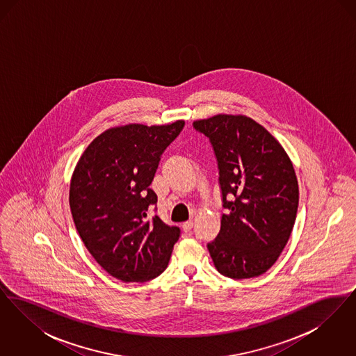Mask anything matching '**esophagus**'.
<instances>
[{"label":"esophagus","instance_id":"1","mask_svg":"<svg viewBox=\"0 0 356 356\" xmlns=\"http://www.w3.org/2000/svg\"><path fill=\"white\" fill-rule=\"evenodd\" d=\"M192 227H193V221L192 220L184 221V222L181 224V228H183L184 232H189V231L192 229Z\"/></svg>","mask_w":356,"mask_h":356}]
</instances>
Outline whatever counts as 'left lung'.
<instances>
[{
    "label": "left lung",
    "mask_w": 356,
    "mask_h": 356,
    "mask_svg": "<svg viewBox=\"0 0 356 356\" xmlns=\"http://www.w3.org/2000/svg\"><path fill=\"white\" fill-rule=\"evenodd\" d=\"M208 137L219 170L218 236L207 244L215 267L232 279L268 271L292 232L299 186L283 147L250 118L218 115L193 122Z\"/></svg>",
    "instance_id": "8db88e82"
}]
</instances>
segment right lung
<instances>
[{"instance_id": "1", "label": "right lung", "mask_w": 356, "mask_h": 356, "mask_svg": "<svg viewBox=\"0 0 356 356\" xmlns=\"http://www.w3.org/2000/svg\"><path fill=\"white\" fill-rule=\"evenodd\" d=\"M170 125L129 124L96 137L73 172L69 205L85 247L105 271L122 282H148L167 268L180 228L148 211L149 188L161 154L180 135Z\"/></svg>"}]
</instances>
